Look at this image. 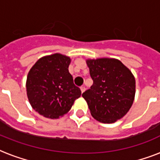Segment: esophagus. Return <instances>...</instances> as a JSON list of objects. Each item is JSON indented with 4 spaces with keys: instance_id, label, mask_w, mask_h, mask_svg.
Returning a JSON list of instances; mask_svg holds the SVG:
<instances>
[{
    "instance_id": "obj_1",
    "label": "esophagus",
    "mask_w": 160,
    "mask_h": 160,
    "mask_svg": "<svg viewBox=\"0 0 160 160\" xmlns=\"http://www.w3.org/2000/svg\"><path fill=\"white\" fill-rule=\"evenodd\" d=\"M80 91H81V93H84L85 91V86H82V87H80Z\"/></svg>"
}]
</instances>
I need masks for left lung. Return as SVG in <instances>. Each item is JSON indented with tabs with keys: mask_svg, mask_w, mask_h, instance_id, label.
<instances>
[{
	"mask_svg": "<svg viewBox=\"0 0 160 160\" xmlns=\"http://www.w3.org/2000/svg\"><path fill=\"white\" fill-rule=\"evenodd\" d=\"M93 85L82 94L90 114L101 123L111 124L125 115L135 95L134 75L114 58L88 59Z\"/></svg>",
	"mask_w": 160,
	"mask_h": 160,
	"instance_id": "obj_1",
	"label": "left lung"
}]
</instances>
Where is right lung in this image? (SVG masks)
<instances>
[{
	"mask_svg": "<svg viewBox=\"0 0 160 160\" xmlns=\"http://www.w3.org/2000/svg\"><path fill=\"white\" fill-rule=\"evenodd\" d=\"M70 58L60 53L40 58L26 79V94L31 107L41 115L58 119L69 112L81 95L69 72Z\"/></svg>",
	"mask_w": 160,
	"mask_h": 160,
	"instance_id": "1",
	"label": "right lung"
}]
</instances>
